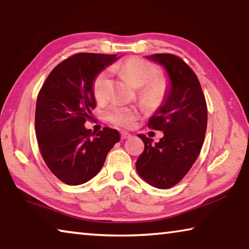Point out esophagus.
<instances>
[{
    "label": "esophagus",
    "mask_w": 249,
    "mask_h": 249,
    "mask_svg": "<svg viewBox=\"0 0 249 249\" xmlns=\"http://www.w3.org/2000/svg\"><path fill=\"white\" fill-rule=\"evenodd\" d=\"M130 137V134L126 133V132H122L121 133V138L122 140H126V138H129Z\"/></svg>",
    "instance_id": "1"
}]
</instances>
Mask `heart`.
<instances>
[{"label": "heart", "mask_w": 249, "mask_h": 249, "mask_svg": "<svg viewBox=\"0 0 249 249\" xmlns=\"http://www.w3.org/2000/svg\"><path fill=\"white\" fill-rule=\"evenodd\" d=\"M128 78L134 87L141 88L140 98L146 107H156L166 99L169 90L168 81L159 77L158 68L151 62L140 57H130L116 67ZM111 89V71H101L93 82V93L98 102H105L109 96ZM138 113L135 108L124 104L114 103L109 107L105 116L108 121L123 127H130L137 119Z\"/></svg>", "instance_id": "b5f03b06"}]
</instances>
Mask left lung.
Masks as SVG:
<instances>
[{
    "instance_id": "obj_1",
    "label": "left lung",
    "mask_w": 249,
    "mask_h": 249,
    "mask_svg": "<svg viewBox=\"0 0 249 249\" xmlns=\"http://www.w3.org/2000/svg\"><path fill=\"white\" fill-rule=\"evenodd\" d=\"M165 69L169 90L148 121V127L163 130L158 142L144 134L145 149L136 161L142 180L158 189L174 187L191 169L204 142L208 108L196 73L171 53L146 56Z\"/></svg>"
}]
</instances>
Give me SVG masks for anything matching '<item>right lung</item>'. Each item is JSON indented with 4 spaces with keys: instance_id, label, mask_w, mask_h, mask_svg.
Masks as SVG:
<instances>
[{
    "instance_id": "add662e5",
    "label": "right lung",
    "mask_w": 249,
    "mask_h": 249,
    "mask_svg": "<svg viewBox=\"0 0 249 249\" xmlns=\"http://www.w3.org/2000/svg\"><path fill=\"white\" fill-rule=\"evenodd\" d=\"M120 57L77 53L66 59L46 79L37 98L35 127L40 154L50 171L70 185L86 183L99 174L108 151L121 137L104 127L92 133L84 123L96 105V75Z\"/></svg>"
}]
</instances>
